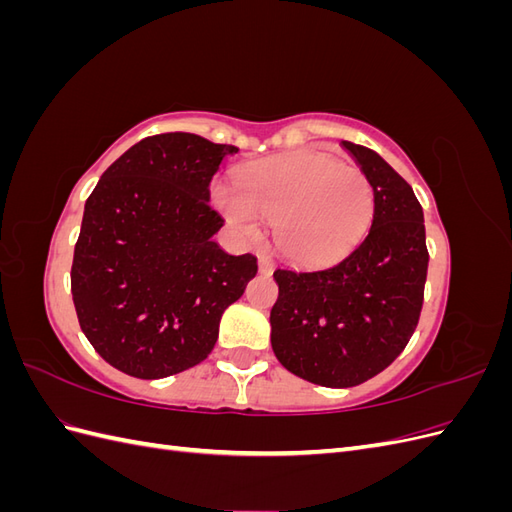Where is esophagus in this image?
<instances>
[{"instance_id":"esophagus-1","label":"esophagus","mask_w":512,"mask_h":512,"mask_svg":"<svg viewBox=\"0 0 512 512\" xmlns=\"http://www.w3.org/2000/svg\"><path fill=\"white\" fill-rule=\"evenodd\" d=\"M258 269H260V273H265V275L273 273V269H275V262H273V258H271V256H260V260H258Z\"/></svg>"}]
</instances>
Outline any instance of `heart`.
I'll use <instances>...</instances> for the list:
<instances>
[{"mask_svg":"<svg viewBox=\"0 0 512 512\" xmlns=\"http://www.w3.org/2000/svg\"><path fill=\"white\" fill-rule=\"evenodd\" d=\"M215 198L247 237L260 235L258 218L275 222L277 247L301 265L342 258L374 218V188L363 170L309 149L247 164L237 192L222 188Z\"/></svg>","mask_w":512,"mask_h":512,"instance_id":"heart-1","label":"heart"}]
</instances>
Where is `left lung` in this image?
I'll list each match as a JSON object with an SVG mask.
<instances>
[{"label":"left lung","mask_w":512,"mask_h":512,"mask_svg":"<svg viewBox=\"0 0 512 512\" xmlns=\"http://www.w3.org/2000/svg\"><path fill=\"white\" fill-rule=\"evenodd\" d=\"M374 188L367 237L335 265L277 269L271 346L307 382L348 389L404 352L421 318L429 252L423 207L374 149L342 141Z\"/></svg>","instance_id":"8db88e82"}]
</instances>
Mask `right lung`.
Returning <instances> with one entry per match:
<instances>
[{"label":"right lung","mask_w":512,"mask_h":512,"mask_svg":"<svg viewBox=\"0 0 512 512\" xmlns=\"http://www.w3.org/2000/svg\"><path fill=\"white\" fill-rule=\"evenodd\" d=\"M237 153L188 132L147 136L104 170L89 194L70 271L89 344L123 374L158 380L205 361L220 318L258 271L211 237L220 162Z\"/></svg>","instance_id":"1"}]
</instances>
